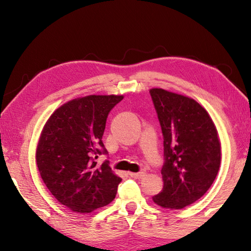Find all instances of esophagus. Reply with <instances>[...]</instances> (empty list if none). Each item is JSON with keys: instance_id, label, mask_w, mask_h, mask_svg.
<instances>
[{"instance_id": "esophagus-1", "label": "esophagus", "mask_w": 251, "mask_h": 251, "mask_svg": "<svg viewBox=\"0 0 251 251\" xmlns=\"http://www.w3.org/2000/svg\"><path fill=\"white\" fill-rule=\"evenodd\" d=\"M129 176L134 179H142L146 177L145 173H129Z\"/></svg>"}]
</instances>
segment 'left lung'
<instances>
[{"instance_id":"8db88e82","label":"left lung","mask_w":251,"mask_h":251,"mask_svg":"<svg viewBox=\"0 0 251 251\" xmlns=\"http://www.w3.org/2000/svg\"><path fill=\"white\" fill-rule=\"evenodd\" d=\"M164 138L163 190L152 197L156 205L181 209L209 190L221 163V143L214 121L190 97L152 88Z\"/></svg>"}]
</instances>
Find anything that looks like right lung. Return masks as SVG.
Instances as JSON below:
<instances>
[{
    "instance_id": "1",
    "label": "right lung",
    "mask_w": 251,
    "mask_h": 251,
    "mask_svg": "<svg viewBox=\"0 0 251 251\" xmlns=\"http://www.w3.org/2000/svg\"><path fill=\"white\" fill-rule=\"evenodd\" d=\"M123 95H89L59 106L42 129L35 161L55 199L74 212L89 214L115 199L122 179L105 161L102 136L109 112Z\"/></svg>"
}]
</instances>
